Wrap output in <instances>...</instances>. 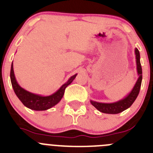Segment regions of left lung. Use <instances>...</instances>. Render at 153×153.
Segmentation results:
<instances>
[{
  "label": "left lung",
  "mask_w": 153,
  "mask_h": 153,
  "mask_svg": "<svg viewBox=\"0 0 153 153\" xmlns=\"http://www.w3.org/2000/svg\"><path fill=\"white\" fill-rule=\"evenodd\" d=\"M135 54H136V69H137V74L139 76L136 84L133 86V88L131 90L130 93L126 97H125L120 100L117 101V102L105 103V102H99L90 100L92 105L101 113H107V114H117V113H121V112L124 111L126 109L130 107L132 104L136 100V99L137 98L139 93H140V87H141L143 71H142L141 63H140V51L137 48L135 49Z\"/></svg>",
  "instance_id": "left-lung-1"
}]
</instances>
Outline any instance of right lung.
Segmentation results:
<instances>
[{
  "label": "right lung",
  "mask_w": 153,
  "mask_h": 153,
  "mask_svg": "<svg viewBox=\"0 0 153 153\" xmlns=\"http://www.w3.org/2000/svg\"><path fill=\"white\" fill-rule=\"evenodd\" d=\"M77 74L72 76L70 79L67 80V82L62 85L60 88L50 96H41L38 94L30 93L27 90H24L22 88L18 83L17 82V79L15 78L14 72H13V62L11 64V68H10V81H11L12 87L13 89V91L18 97L19 100L22 102L24 106L33 110L36 111H43V110H47L48 109H51L53 106L58 103L63 98V94H64L65 89L67 86H69L72 83L73 80L75 79Z\"/></svg>",
  "instance_id": "add662e5"
}]
</instances>
